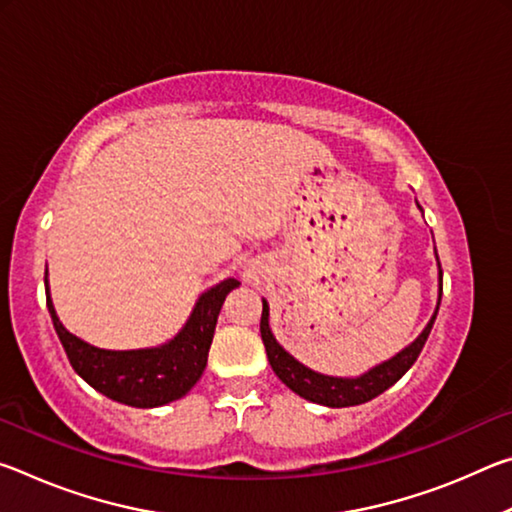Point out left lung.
<instances>
[{"label": "left lung", "instance_id": "left-lung-1", "mask_svg": "<svg viewBox=\"0 0 512 512\" xmlns=\"http://www.w3.org/2000/svg\"><path fill=\"white\" fill-rule=\"evenodd\" d=\"M440 289H443V273H440ZM436 314H433L429 325L424 327V332L409 345V348L402 350L391 361L381 363V366L372 368L370 372H366V375L357 379H336V377L318 375V372L298 363L289 352H284L273 339L271 329H268L266 300L262 309V320H259V332H262L268 363H271L275 375L282 379V384H287L293 393H298L309 402L332 406V409H343V406H357L372 400V397L384 393L386 388H391L397 379H402L404 372L409 370L415 363V359L420 357L424 343L429 339V332L433 327V320H436Z\"/></svg>", "mask_w": 512, "mask_h": 512}]
</instances>
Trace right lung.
<instances>
[{
	"label": "right lung",
	"mask_w": 512,
	"mask_h": 512,
	"mask_svg": "<svg viewBox=\"0 0 512 512\" xmlns=\"http://www.w3.org/2000/svg\"><path fill=\"white\" fill-rule=\"evenodd\" d=\"M239 284V280L230 277L203 293L183 332L162 348L110 352L94 348L67 332L51 305L45 277L49 314L72 368L94 391L115 402L135 406V409H155V406L180 400L192 391L207 366V352H210L223 300Z\"/></svg>",
	"instance_id": "right-lung-1"
}]
</instances>
